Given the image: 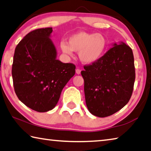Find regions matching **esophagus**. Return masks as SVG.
<instances>
[{"mask_svg":"<svg viewBox=\"0 0 151 151\" xmlns=\"http://www.w3.org/2000/svg\"><path fill=\"white\" fill-rule=\"evenodd\" d=\"M81 70L80 69H79V68H76V74H77V75H80V74H81Z\"/></svg>","mask_w":151,"mask_h":151,"instance_id":"34e87169","label":"esophagus"}]
</instances>
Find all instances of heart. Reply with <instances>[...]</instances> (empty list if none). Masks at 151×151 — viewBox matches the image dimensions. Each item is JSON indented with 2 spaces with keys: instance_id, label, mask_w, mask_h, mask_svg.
<instances>
[{
  "instance_id": "1",
  "label": "heart",
  "mask_w": 151,
  "mask_h": 151,
  "mask_svg": "<svg viewBox=\"0 0 151 151\" xmlns=\"http://www.w3.org/2000/svg\"><path fill=\"white\" fill-rule=\"evenodd\" d=\"M107 40L103 35L80 31L68 38V43L61 41L60 48L69 57L74 55V51L78 52L81 63L91 65L98 61L104 55L107 48Z\"/></svg>"
}]
</instances>
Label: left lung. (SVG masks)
Listing matches in <instances>:
<instances>
[{
	"label": "left lung",
	"mask_w": 151,
	"mask_h": 151,
	"mask_svg": "<svg viewBox=\"0 0 151 151\" xmlns=\"http://www.w3.org/2000/svg\"><path fill=\"white\" fill-rule=\"evenodd\" d=\"M86 106L99 117L112 115L131 99L135 80L132 50L124 42L113 43L97 62L84 66Z\"/></svg>",
	"instance_id": "8db88e82"
}]
</instances>
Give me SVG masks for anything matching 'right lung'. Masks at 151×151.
Returning a JSON list of instances; mask_svg holds the SVG:
<instances>
[{
  "instance_id": "1",
  "label": "right lung",
  "mask_w": 151,
  "mask_h": 151,
  "mask_svg": "<svg viewBox=\"0 0 151 151\" xmlns=\"http://www.w3.org/2000/svg\"><path fill=\"white\" fill-rule=\"evenodd\" d=\"M52 32V28H45L25 36L15 48L12 67L18 98L40 112L55 108L63 88L75 74V65L57 59Z\"/></svg>"
}]
</instances>
